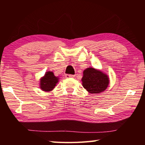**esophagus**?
Returning a JSON list of instances; mask_svg holds the SVG:
<instances>
[{
	"label": "esophagus",
	"mask_w": 145,
	"mask_h": 145,
	"mask_svg": "<svg viewBox=\"0 0 145 145\" xmlns=\"http://www.w3.org/2000/svg\"><path fill=\"white\" fill-rule=\"evenodd\" d=\"M65 77H66V78H72V77H74L75 75H70V74H66Z\"/></svg>",
	"instance_id": "34e87169"
}]
</instances>
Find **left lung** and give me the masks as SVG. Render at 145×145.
<instances>
[{
	"label": "left lung",
	"mask_w": 145,
	"mask_h": 145,
	"mask_svg": "<svg viewBox=\"0 0 145 145\" xmlns=\"http://www.w3.org/2000/svg\"><path fill=\"white\" fill-rule=\"evenodd\" d=\"M82 86L90 93H99L105 91L109 80L106 74L93 68H88L83 72Z\"/></svg>",
	"instance_id": "obj_1"
}]
</instances>
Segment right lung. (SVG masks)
Masks as SVG:
<instances>
[{
  "instance_id": "right-lung-1",
  "label": "right lung",
  "mask_w": 145,
  "mask_h": 145,
  "mask_svg": "<svg viewBox=\"0 0 145 145\" xmlns=\"http://www.w3.org/2000/svg\"><path fill=\"white\" fill-rule=\"evenodd\" d=\"M58 79L59 78L56 77L52 72H46L45 76L41 79V89L45 91H52L58 82Z\"/></svg>"
}]
</instances>
